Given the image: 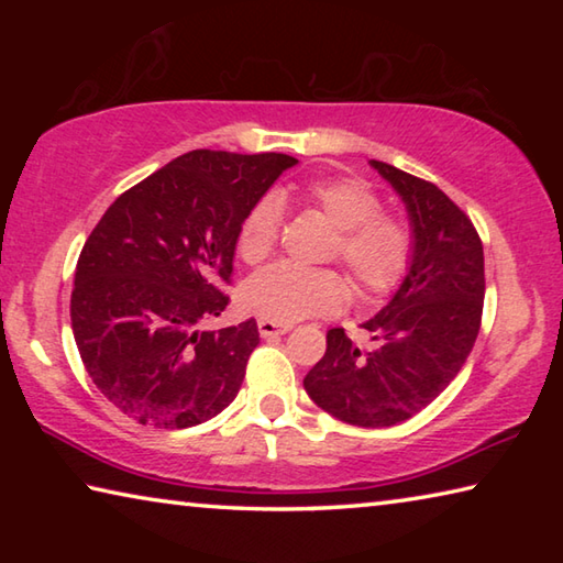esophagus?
Listing matches in <instances>:
<instances>
[{"label":"esophagus","instance_id":"1","mask_svg":"<svg viewBox=\"0 0 563 563\" xmlns=\"http://www.w3.org/2000/svg\"><path fill=\"white\" fill-rule=\"evenodd\" d=\"M292 325H288V322H275V320H258V332L261 338H278V335H285Z\"/></svg>","mask_w":563,"mask_h":563}]
</instances>
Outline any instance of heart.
<instances>
[{"label":"heart","instance_id":"b5f03b06","mask_svg":"<svg viewBox=\"0 0 563 563\" xmlns=\"http://www.w3.org/2000/svg\"><path fill=\"white\" fill-rule=\"evenodd\" d=\"M300 201L338 228L332 255L347 265L365 295L395 290L412 263V231L402 218L379 213V196L365 180L332 176L298 188ZM280 203L263 196L238 228V255L245 263L268 258L278 241ZM347 300V283L335 271H308L298 265H271L243 285V305L255 316L295 322L338 310Z\"/></svg>","mask_w":563,"mask_h":563}]
</instances>
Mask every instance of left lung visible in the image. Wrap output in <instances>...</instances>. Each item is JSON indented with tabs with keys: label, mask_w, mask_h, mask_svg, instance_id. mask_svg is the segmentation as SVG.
Returning a JSON list of instances; mask_svg holds the SVG:
<instances>
[{
	"label": "left lung",
	"mask_w": 563,
	"mask_h": 563,
	"mask_svg": "<svg viewBox=\"0 0 563 563\" xmlns=\"http://www.w3.org/2000/svg\"><path fill=\"white\" fill-rule=\"evenodd\" d=\"M405 201L412 263L402 285L365 325L373 347L328 330V350L302 385L340 422L393 427L444 393L470 357L484 308V247L460 206L430 180L369 161Z\"/></svg>",
	"instance_id": "8db88e82"
}]
</instances>
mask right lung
Masks as SVG:
<instances>
[{
  "label": "right lung",
  "instance_id": "obj_1",
  "mask_svg": "<svg viewBox=\"0 0 563 563\" xmlns=\"http://www.w3.org/2000/svg\"><path fill=\"white\" fill-rule=\"evenodd\" d=\"M285 154L188 151L121 194L76 263L71 330L93 385L141 424L186 430L233 402L258 325L201 330L225 310L238 228Z\"/></svg>",
  "mask_w": 563,
  "mask_h": 563
}]
</instances>
